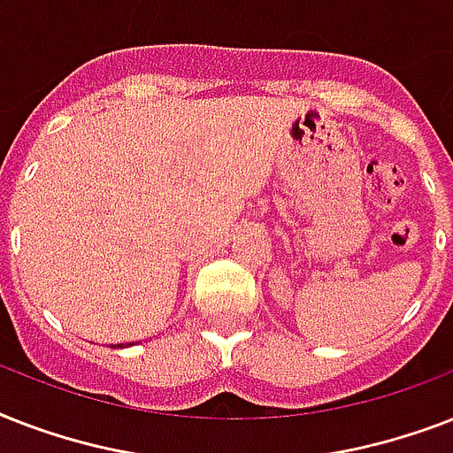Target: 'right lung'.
<instances>
[{"mask_svg": "<svg viewBox=\"0 0 453 453\" xmlns=\"http://www.w3.org/2000/svg\"><path fill=\"white\" fill-rule=\"evenodd\" d=\"M112 348H124V343H117V345H112Z\"/></svg>", "mask_w": 453, "mask_h": 453, "instance_id": "1", "label": "right lung"}]
</instances>
